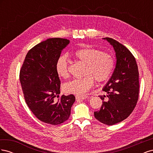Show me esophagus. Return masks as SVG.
<instances>
[{
    "mask_svg": "<svg viewBox=\"0 0 153 153\" xmlns=\"http://www.w3.org/2000/svg\"><path fill=\"white\" fill-rule=\"evenodd\" d=\"M87 95H76L75 98L76 100H85L87 98Z\"/></svg>",
    "mask_w": 153,
    "mask_h": 153,
    "instance_id": "34e87169",
    "label": "esophagus"
}]
</instances>
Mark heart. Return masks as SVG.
<instances>
[{
	"mask_svg": "<svg viewBox=\"0 0 153 153\" xmlns=\"http://www.w3.org/2000/svg\"><path fill=\"white\" fill-rule=\"evenodd\" d=\"M74 55L77 60L85 64L83 72L85 76L75 78L64 84V91L69 93L85 94L93 85L94 78L98 82H103L107 80L112 73L114 61L108 53L100 52L92 48H85L76 50ZM55 69L60 77H69L66 55H61L57 59Z\"/></svg>",
	"mask_w": 153,
	"mask_h": 153,
	"instance_id": "b5f03b06",
	"label": "heart"
}]
</instances>
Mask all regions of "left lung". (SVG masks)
Segmentation results:
<instances>
[{"label": "left lung", "mask_w": 153, "mask_h": 153, "mask_svg": "<svg viewBox=\"0 0 153 153\" xmlns=\"http://www.w3.org/2000/svg\"><path fill=\"white\" fill-rule=\"evenodd\" d=\"M103 39L113 47L116 64L103 88L106 95L99 96L103 100L101 107L94 114L100 122L110 126L123 121L135 108L139 93V74L136 60L130 51L112 38Z\"/></svg>", "instance_id": "left-lung-1"}]
</instances>
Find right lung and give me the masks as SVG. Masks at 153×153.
<instances>
[{"instance_id":"obj_1","label":"right lung","mask_w":153,"mask_h":153,"mask_svg":"<svg viewBox=\"0 0 153 153\" xmlns=\"http://www.w3.org/2000/svg\"><path fill=\"white\" fill-rule=\"evenodd\" d=\"M69 40L49 38L36 45L27 53L20 73V80L25 102L41 121L52 125L69 119L75 101L73 94L60 98L61 81L55 64Z\"/></svg>"}]
</instances>
